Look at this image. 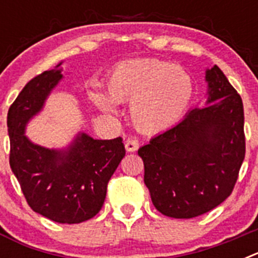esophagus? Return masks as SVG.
<instances>
[{
	"mask_svg": "<svg viewBox=\"0 0 258 258\" xmlns=\"http://www.w3.org/2000/svg\"><path fill=\"white\" fill-rule=\"evenodd\" d=\"M140 147V142L137 138H127L126 142H125V149L127 152H134L138 150Z\"/></svg>",
	"mask_w": 258,
	"mask_h": 258,
	"instance_id": "34e87169",
	"label": "esophagus"
}]
</instances>
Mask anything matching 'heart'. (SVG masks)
Instances as JSON below:
<instances>
[{"mask_svg":"<svg viewBox=\"0 0 258 258\" xmlns=\"http://www.w3.org/2000/svg\"><path fill=\"white\" fill-rule=\"evenodd\" d=\"M108 97L117 103L131 102V117L145 133H157L178 121L192 97V80L178 66L157 59L121 63L111 71L106 83ZM92 99L102 111L115 112L103 94Z\"/></svg>","mask_w":258,"mask_h":258,"instance_id":"1","label":"heart"}]
</instances>
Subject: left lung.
I'll use <instances>...</instances> for the list:
<instances>
[{
	"label": "left lung",
	"instance_id": "8db88e82",
	"mask_svg": "<svg viewBox=\"0 0 258 258\" xmlns=\"http://www.w3.org/2000/svg\"><path fill=\"white\" fill-rule=\"evenodd\" d=\"M207 106L157 134L138 155L155 208L172 218H194L230 197L245 156L244 109L222 71H206Z\"/></svg>",
	"mask_w": 258,
	"mask_h": 258
}]
</instances>
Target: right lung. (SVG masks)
Here are the masks:
<instances>
[{"label": "right lung", "mask_w": 258, "mask_h": 258, "mask_svg": "<svg viewBox=\"0 0 258 258\" xmlns=\"http://www.w3.org/2000/svg\"><path fill=\"white\" fill-rule=\"evenodd\" d=\"M45 71L23 88L8 112L10 166L28 206L59 223H80L93 218L103 206L107 184L125 147L121 137L94 140L79 133L67 149L35 145L26 126L44 107L51 90L63 79L61 70Z\"/></svg>", "instance_id": "obj_1"}]
</instances>
